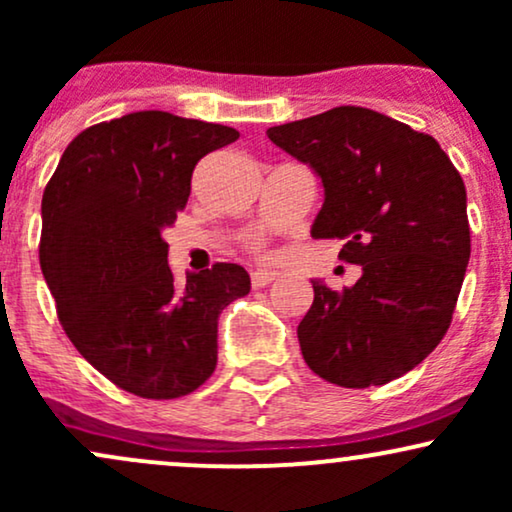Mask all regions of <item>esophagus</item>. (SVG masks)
<instances>
[{"mask_svg":"<svg viewBox=\"0 0 512 512\" xmlns=\"http://www.w3.org/2000/svg\"><path fill=\"white\" fill-rule=\"evenodd\" d=\"M274 279H276V272H269V269H257V272L250 274V281L255 289H264V286L272 284Z\"/></svg>","mask_w":512,"mask_h":512,"instance_id":"1","label":"esophagus"}]
</instances>
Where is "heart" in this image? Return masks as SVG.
Here are the masks:
<instances>
[{
  "instance_id": "heart-1",
  "label": "heart",
  "mask_w": 512,
  "mask_h": 512,
  "mask_svg": "<svg viewBox=\"0 0 512 512\" xmlns=\"http://www.w3.org/2000/svg\"><path fill=\"white\" fill-rule=\"evenodd\" d=\"M250 245H252V250H260L262 248V238H252Z\"/></svg>"
}]
</instances>
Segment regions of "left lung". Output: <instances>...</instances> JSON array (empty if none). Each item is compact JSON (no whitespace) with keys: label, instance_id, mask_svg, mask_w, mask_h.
I'll use <instances>...</instances> for the list:
<instances>
[{"label":"left lung","instance_id":"obj_1","mask_svg":"<svg viewBox=\"0 0 512 512\" xmlns=\"http://www.w3.org/2000/svg\"><path fill=\"white\" fill-rule=\"evenodd\" d=\"M325 187L313 238H339L361 279L332 291L313 279L298 325L305 363L339 387L402 378L448 332L469 262L467 190L431 134L356 105L269 127Z\"/></svg>","mask_w":512,"mask_h":512}]
</instances>
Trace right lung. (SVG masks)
<instances>
[{"label": "right lung", "mask_w": 512, "mask_h": 512, "mask_svg": "<svg viewBox=\"0 0 512 512\" xmlns=\"http://www.w3.org/2000/svg\"><path fill=\"white\" fill-rule=\"evenodd\" d=\"M238 137L163 110L129 113L74 137L43 192L40 269L57 317L76 351L137 397L175 399L209 380L221 310L250 293L231 262L178 286L163 240L199 158Z\"/></svg>", "instance_id": "obj_1"}]
</instances>
